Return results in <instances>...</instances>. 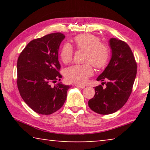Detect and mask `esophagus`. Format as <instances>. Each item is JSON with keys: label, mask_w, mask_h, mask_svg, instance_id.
<instances>
[{"label": "esophagus", "mask_w": 150, "mask_h": 150, "mask_svg": "<svg viewBox=\"0 0 150 150\" xmlns=\"http://www.w3.org/2000/svg\"><path fill=\"white\" fill-rule=\"evenodd\" d=\"M75 86L76 87H79V88H81V89H84L85 88V86L84 85H79V84H76V85H75Z\"/></svg>", "instance_id": "34e87169"}]
</instances>
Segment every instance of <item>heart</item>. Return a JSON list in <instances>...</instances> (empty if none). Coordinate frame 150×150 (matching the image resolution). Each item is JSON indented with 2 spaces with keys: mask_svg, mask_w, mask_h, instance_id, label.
Returning a JSON list of instances; mask_svg holds the SVG:
<instances>
[{
  "mask_svg": "<svg viewBox=\"0 0 150 150\" xmlns=\"http://www.w3.org/2000/svg\"><path fill=\"white\" fill-rule=\"evenodd\" d=\"M74 42L78 50L86 51L84 61L87 63L67 67L65 76L69 82L83 84L93 73L91 63L97 69H103L107 65L110 50L106 44L101 43L98 37L90 33L78 35L74 39ZM73 54L71 45L65 44L60 51L61 60L64 63H68L72 59Z\"/></svg>",
  "mask_w": 150,
  "mask_h": 150,
  "instance_id": "b5f03b06",
  "label": "heart"
}]
</instances>
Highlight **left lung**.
<instances>
[{
	"mask_svg": "<svg viewBox=\"0 0 150 150\" xmlns=\"http://www.w3.org/2000/svg\"><path fill=\"white\" fill-rule=\"evenodd\" d=\"M112 56L104 71L97 81H107L106 87H95V96L88 104L93 111L101 115L113 113L120 110L132 93L137 75V65L131 49L124 41L111 38L109 40Z\"/></svg>",
	"mask_w": 150,
	"mask_h": 150,
	"instance_id": "left-lung-1",
	"label": "left lung"
}]
</instances>
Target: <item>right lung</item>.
Wrapping results in <instances>:
<instances>
[{"instance_id": "add662e5", "label": "right lung", "mask_w": 150, "mask_h": 150, "mask_svg": "<svg viewBox=\"0 0 150 150\" xmlns=\"http://www.w3.org/2000/svg\"><path fill=\"white\" fill-rule=\"evenodd\" d=\"M65 36L61 33L32 40L17 62V85L25 103L37 113L50 115L62 107L70 86L61 83L51 86L62 76L58 51Z\"/></svg>"}]
</instances>
